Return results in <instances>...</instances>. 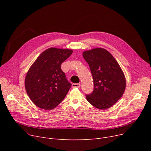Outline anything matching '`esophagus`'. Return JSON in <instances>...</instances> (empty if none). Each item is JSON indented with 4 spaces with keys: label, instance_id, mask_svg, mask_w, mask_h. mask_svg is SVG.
I'll use <instances>...</instances> for the list:
<instances>
[{
    "label": "esophagus",
    "instance_id": "34e87169",
    "mask_svg": "<svg viewBox=\"0 0 151 151\" xmlns=\"http://www.w3.org/2000/svg\"><path fill=\"white\" fill-rule=\"evenodd\" d=\"M81 86V84H79V83H73L71 84V87H72L73 88H80Z\"/></svg>",
    "mask_w": 151,
    "mask_h": 151
}]
</instances>
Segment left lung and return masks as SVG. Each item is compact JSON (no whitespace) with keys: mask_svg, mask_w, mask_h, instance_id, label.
I'll use <instances>...</instances> for the list:
<instances>
[{"mask_svg":"<svg viewBox=\"0 0 151 151\" xmlns=\"http://www.w3.org/2000/svg\"><path fill=\"white\" fill-rule=\"evenodd\" d=\"M93 78V92L86 99L96 108L106 109L119 100L125 91L126 80L116 60L110 52L101 47L84 51Z\"/></svg>","mask_w":151,"mask_h":151,"instance_id":"obj_1","label":"left lung"}]
</instances>
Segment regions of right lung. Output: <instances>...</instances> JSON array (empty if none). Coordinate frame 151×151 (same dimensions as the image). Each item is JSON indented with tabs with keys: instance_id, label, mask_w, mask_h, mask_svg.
<instances>
[{
	"instance_id": "1",
	"label": "right lung",
	"mask_w": 151,
	"mask_h": 151,
	"mask_svg": "<svg viewBox=\"0 0 151 151\" xmlns=\"http://www.w3.org/2000/svg\"><path fill=\"white\" fill-rule=\"evenodd\" d=\"M72 52L73 50L69 49L50 47L40 55L29 69L25 88L38 107L52 109L67 96L71 84L60 66Z\"/></svg>"
}]
</instances>
